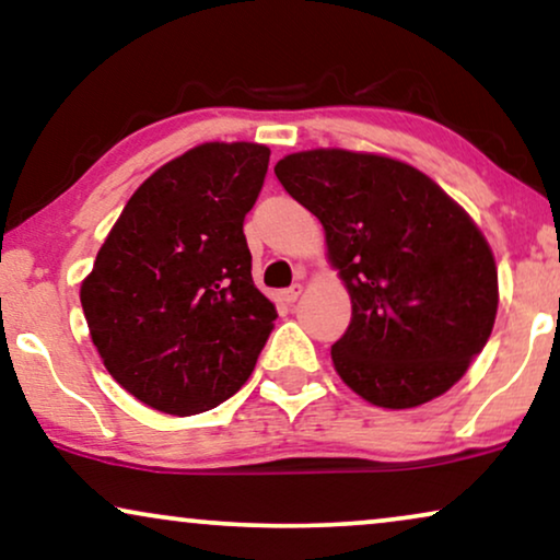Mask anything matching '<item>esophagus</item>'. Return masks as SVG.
<instances>
[{"mask_svg": "<svg viewBox=\"0 0 560 560\" xmlns=\"http://www.w3.org/2000/svg\"><path fill=\"white\" fill-rule=\"evenodd\" d=\"M301 293H303L301 282H293V285H290L288 290H282V301H285V303H295L298 298H301Z\"/></svg>", "mask_w": 560, "mask_h": 560, "instance_id": "34e87169", "label": "esophagus"}]
</instances>
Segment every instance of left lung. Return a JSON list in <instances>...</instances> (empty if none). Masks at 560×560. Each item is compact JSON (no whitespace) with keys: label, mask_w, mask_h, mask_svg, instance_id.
<instances>
[{"label":"left lung","mask_w":560,"mask_h":560,"mask_svg":"<svg viewBox=\"0 0 560 560\" xmlns=\"http://www.w3.org/2000/svg\"><path fill=\"white\" fill-rule=\"evenodd\" d=\"M275 175L324 224L351 295V324L331 347L339 377L389 410L454 387L500 301L492 249L469 213L412 165L370 152H295Z\"/></svg>","instance_id":"1"}]
</instances>
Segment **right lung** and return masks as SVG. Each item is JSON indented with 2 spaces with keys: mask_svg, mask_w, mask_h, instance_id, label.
Wrapping results in <instances>:
<instances>
[{
  "mask_svg": "<svg viewBox=\"0 0 560 560\" xmlns=\"http://www.w3.org/2000/svg\"><path fill=\"white\" fill-rule=\"evenodd\" d=\"M267 163L255 142H206L165 163L129 198L81 285L104 366L167 416L229 400L275 328L242 229Z\"/></svg>",
  "mask_w": 560,
  "mask_h": 560,
  "instance_id": "add662e5",
  "label": "right lung"
}]
</instances>
